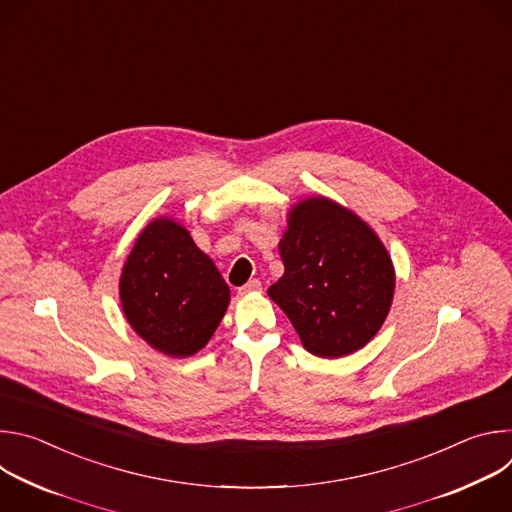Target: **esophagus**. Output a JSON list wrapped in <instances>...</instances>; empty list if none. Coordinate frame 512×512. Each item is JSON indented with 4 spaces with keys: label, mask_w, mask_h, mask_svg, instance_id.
<instances>
[{
    "label": "esophagus",
    "mask_w": 512,
    "mask_h": 512,
    "mask_svg": "<svg viewBox=\"0 0 512 512\" xmlns=\"http://www.w3.org/2000/svg\"><path fill=\"white\" fill-rule=\"evenodd\" d=\"M257 291H261V281H259V279H251L249 283H245V285L239 289V294H241V296H247V294H257Z\"/></svg>",
    "instance_id": "esophagus-1"
}]
</instances>
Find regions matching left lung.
I'll list each match as a JSON object with an SVG mask.
<instances>
[{
	"instance_id": "1",
	"label": "left lung",
	"mask_w": 512,
	"mask_h": 512,
	"mask_svg": "<svg viewBox=\"0 0 512 512\" xmlns=\"http://www.w3.org/2000/svg\"><path fill=\"white\" fill-rule=\"evenodd\" d=\"M279 243L283 277L267 294L285 312L306 350L338 358L383 326L395 289L387 249L367 223L328 198L289 212Z\"/></svg>"
}]
</instances>
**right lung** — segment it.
<instances>
[{"label": "right lung", "mask_w": 512, "mask_h": 512, "mask_svg": "<svg viewBox=\"0 0 512 512\" xmlns=\"http://www.w3.org/2000/svg\"><path fill=\"white\" fill-rule=\"evenodd\" d=\"M121 306L131 328L168 356H190L214 334L229 306V285L168 218L143 229L123 267Z\"/></svg>", "instance_id": "right-lung-1"}]
</instances>
